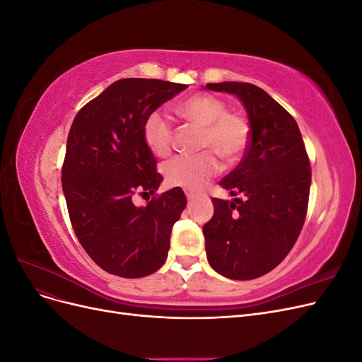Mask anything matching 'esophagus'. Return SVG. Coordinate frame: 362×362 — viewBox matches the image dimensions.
Returning <instances> with one entry per match:
<instances>
[{
	"instance_id": "34e87169",
	"label": "esophagus",
	"mask_w": 362,
	"mask_h": 362,
	"mask_svg": "<svg viewBox=\"0 0 362 362\" xmlns=\"http://www.w3.org/2000/svg\"><path fill=\"white\" fill-rule=\"evenodd\" d=\"M185 196H187L189 201H193V199L196 198V193H193V192H190V190H185Z\"/></svg>"
}]
</instances>
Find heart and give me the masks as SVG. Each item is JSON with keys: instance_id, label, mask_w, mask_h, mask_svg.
Segmentation results:
<instances>
[{"instance_id": "1", "label": "heart", "mask_w": 362, "mask_h": 362, "mask_svg": "<svg viewBox=\"0 0 362 362\" xmlns=\"http://www.w3.org/2000/svg\"><path fill=\"white\" fill-rule=\"evenodd\" d=\"M182 119L202 128L201 148L194 156H178L164 164L166 182L172 187L198 190L221 169L217 155L226 163H235L245 156L250 141L247 119L228 112L226 103L208 93L190 96L177 107ZM145 145L157 157H166L172 149L173 128L161 112H151L141 127Z\"/></svg>"}]
</instances>
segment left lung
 Segmentation results:
<instances>
[{"label": "left lung", "mask_w": 362, "mask_h": 362, "mask_svg": "<svg viewBox=\"0 0 362 362\" xmlns=\"http://www.w3.org/2000/svg\"><path fill=\"white\" fill-rule=\"evenodd\" d=\"M205 87L235 95L250 125L243 160L221 181L231 196L245 199L213 198L214 214L204 225L206 259L229 279H255L287 257L302 231L310 158L293 116L258 86L223 81Z\"/></svg>", "instance_id": "obj_1"}]
</instances>
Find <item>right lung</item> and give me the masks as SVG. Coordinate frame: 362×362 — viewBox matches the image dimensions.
Wrapping results in <instances>:
<instances>
[{
  "label": "right lung",
  "mask_w": 362,
  "mask_h": 362,
  "mask_svg": "<svg viewBox=\"0 0 362 362\" xmlns=\"http://www.w3.org/2000/svg\"><path fill=\"white\" fill-rule=\"evenodd\" d=\"M185 84L124 78L87 103L69 129L62 185L76 238L98 266L122 278L157 272L187 199L181 189L136 206V193L154 194L163 181L141 136L145 117Z\"/></svg>",
  "instance_id": "right-lung-1"
}]
</instances>
